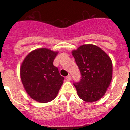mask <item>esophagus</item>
I'll return each instance as SVG.
<instances>
[{
	"mask_svg": "<svg viewBox=\"0 0 130 130\" xmlns=\"http://www.w3.org/2000/svg\"><path fill=\"white\" fill-rule=\"evenodd\" d=\"M66 79L67 80V81H70V80H71V76H70V75H68V76L66 77Z\"/></svg>",
	"mask_w": 130,
	"mask_h": 130,
	"instance_id": "esophagus-1",
	"label": "esophagus"
}]
</instances>
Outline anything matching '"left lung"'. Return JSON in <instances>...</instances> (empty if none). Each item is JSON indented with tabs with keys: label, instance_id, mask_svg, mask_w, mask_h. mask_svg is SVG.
<instances>
[{
	"label": "left lung",
	"instance_id": "8db88e82",
	"mask_svg": "<svg viewBox=\"0 0 130 130\" xmlns=\"http://www.w3.org/2000/svg\"><path fill=\"white\" fill-rule=\"evenodd\" d=\"M72 54L81 73L74 83L79 97L87 102L99 100L105 95L112 78V64L107 54L92 44L83 45Z\"/></svg>",
	"mask_w": 130,
	"mask_h": 130
}]
</instances>
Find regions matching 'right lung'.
I'll return each instance as SVG.
<instances>
[{"mask_svg":"<svg viewBox=\"0 0 130 130\" xmlns=\"http://www.w3.org/2000/svg\"><path fill=\"white\" fill-rule=\"evenodd\" d=\"M47 48H40L26 55L20 68L23 85L28 96L40 103L52 101L58 94L64 78L53 65L58 54Z\"/></svg>","mask_w":130,"mask_h":130,"instance_id":"right-lung-1","label":"right lung"}]
</instances>
